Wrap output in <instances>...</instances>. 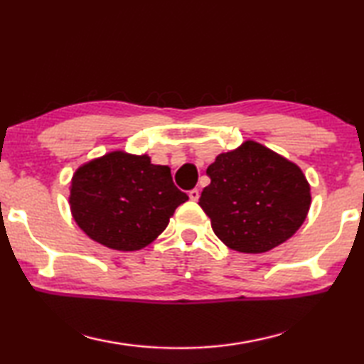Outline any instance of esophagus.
Listing matches in <instances>:
<instances>
[{"mask_svg": "<svg viewBox=\"0 0 364 364\" xmlns=\"http://www.w3.org/2000/svg\"><path fill=\"white\" fill-rule=\"evenodd\" d=\"M188 196H190V200H192V201H198V198H200V190H198V188L190 190Z\"/></svg>", "mask_w": 364, "mask_h": 364, "instance_id": "obj_1", "label": "esophagus"}]
</instances>
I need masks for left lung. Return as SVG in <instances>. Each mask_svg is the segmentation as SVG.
<instances>
[{"instance_id":"1","label":"left lung","mask_w":364,"mask_h":364,"mask_svg":"<svg viewBox=\"0 0 364 364\" xmlns=\"http://www.w3.org/2000/svg\"><path fill=\"white\" fill-rule=\"evenodd\" d=\"M198 205L218 238L233 251L267 252L283 245L307 218L310 183L296 163L256 140L215 156Z\"/></svg>"}]
</instances>
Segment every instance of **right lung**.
Segmentation results:
<instances>
[{"label":"right lung","mask_w":364,"mask_h":364,"mask_svg":"<svg viewBox=\"0 0 364 364\" xmlns=\"http://www.w3.org/2000/svg\"><path fill=\"white\" fill-rule=\"evenodd\" d=\"M187 200L172 182L169 166L124 150L82 163L68 195L76 225L95 243L123 252L153 243Z\"/></svg>","instance_id":"right-lung-1"}]
</instances>
